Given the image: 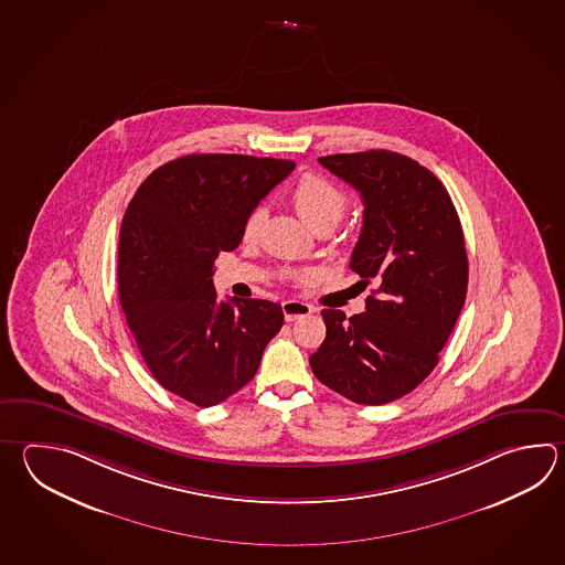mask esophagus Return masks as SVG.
<instances>
[{"instance_id":"34e87169","label":"esophagus","mask_w":565,"mask_h":565,"mask_svg":"<svg viewBox=\"0 0 565 565\" xmlns=\"http://www.w3.org/2000/svg\"><path fill=\"white\" fill-rule=\"evenodd\" d=\"M281 310H284L286 320L294 322V320H300L303 316H310L313 308H311L310 303H303L300 300H288L281 303Z\"/></svg>"}]
</instances>
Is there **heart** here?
<instances>
[{
	"mask_svg": "<svg viewBox=\"0 0 565 565\" xmlns=\"http://www.w3.org/2000/svg\"><path fill=\"white\" fill-rule=\"evenodd\" d=\"M289 203L296 209L303 223L313 231L334 230L335 223L344 217L348 199L344 191L330 183L320 174L306 173L294 183L289 191ZM264 223V209L255 207L243 221V242L254 243L259 237ZM310 271L294 274L296 279H308Z\"/></svg>",
	"mask_w": 565,
	"mask_h": 565,
	"instance_id": "1",
	"label": "heart"
}]
</instances>
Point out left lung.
<instances>
[{
	"label": "left lung",
	"mask_w": 565,
	"mask_h": 565,
	"mask_svg": "<svg viewBox=\"0 0 565 565\" xmlns=\"http://www.w3.org/2000/svg\"><path fill=\"white\" fill-rule=\"evenodd\" d=\"M356 189L364 223L350 267L376 284L366 311L322 310L326 340L310 356L328 388L358 404L392 403L438 364L467 298L461 221L445 184L423 164L366 150L318 159Z\"/></svg>",
	"instance_id": "left-lung-1"
}]
</instances>
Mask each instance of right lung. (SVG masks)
Listing matches in <instances>:
<instances>
[{
    "label": "right lung",
    "mask_w": 565,
    "mask_h": 565,
    "mask_svg": "<svg viewBox=\"0 0 565 565\" xmlns=\"http://www.w3.org/2000/svg\"><path fill=\"white\" fill-rule=\"evenodd\" d=\"M296 162L186 154L145 179L118 239V298L140 356L162 388L196 406L242 391L284 326L279 303L217 300L215 259Z\"/></svg>",
    "instance_id": "add662e5"
}]
</instances>
